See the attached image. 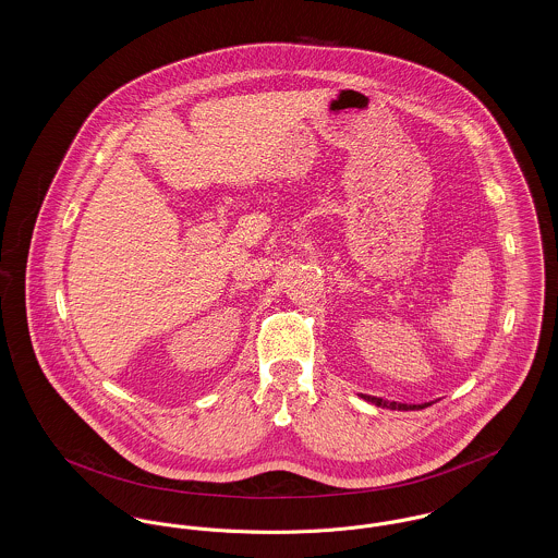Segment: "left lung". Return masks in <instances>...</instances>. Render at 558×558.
<instances>
[{
	"mask_svg": "<svg viewBox=\"0 0 558 558\" xmlns=\"http://www.w3.org/2000/svg\"><path fill=\"white\" fill-rule=\"evenodd\" d=\"M362 398L377 404V407L398 409V411H415V409L420 411V409H426L427 404H432V402H426V404H402V402H388V400H381V398H375V396H362Z\"/></svg>",
	"mask_w": 558,
	"mask_h": 558,
	"instance_id": "8db88e82",
	"label": "left lung"
}]
</instances>
